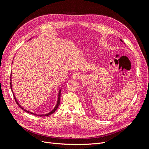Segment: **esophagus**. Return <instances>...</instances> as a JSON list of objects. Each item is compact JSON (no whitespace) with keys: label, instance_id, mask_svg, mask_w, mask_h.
<instances>
[{"label":"esophagus","instance_id":"esophagus-1","mask_svg":"<svg viewBox=\"0 0 149 149\" xmlns=\"http://www.w3.org/2000/svg\"><path fill=\"white\" fill-rule=\"evenodd\" d=\"M83 77V75H82L81 73H75L74 74H73L72 75V79H80Z\"/></svg>","mask_w":149,"mask_h":149}]
</instances>
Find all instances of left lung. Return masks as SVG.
<instances>
[{
  "label": "left lung",
  "instance_id": "1",
  "mask_svg": "<svg viewBox=\"0 0 149 149\" xmlns=\"http://www.w3.org/2000/svg\"><path fill=\"white\" fill-rule=\"evenodd\" d=\"M120 41H121V42H123V41H122V40L121 39H120Z\"/></svg>",
  "mask_w": 149,
  "mask_h": 149
}]
</instances>
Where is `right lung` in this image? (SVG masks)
<instances>
[{
	"mask_svg": "<svg viewBox=\"0 0 149 149\" xmlns=\"http://www.w3.org/2000/svg\"><path fill=\"white\" fill-rule=\"evenodd\" d=\"M10 80H11L10 87H11V91H12V92H13V96H14V98H15V99L16 102L17 103V104H18V105L19 106V107H20V108H22V109H23L24 111H26V112H27V113H31V114H32V115H34L39 116H49V115H52V113H54V112H55V111L57 109V108H58V106H59V104H60V97H61V88L59 90V93H58V101H57V104H56V105L55 106L54 108V109H52L50 112L48 113L47 114H45V115H37V114H35V113H33V112H31V111H27V110H26V109H24L23 107L21 106L20 104L18 102V100H17V98H16V97H15V94H14V93H13V88H12V83H11V79H10Z\"/></svg>",
	"mask_w": 149,
	"mask_h": 149,
	"instance_id": "add662e5",
	"label": "right lung"
}]
</instances>
